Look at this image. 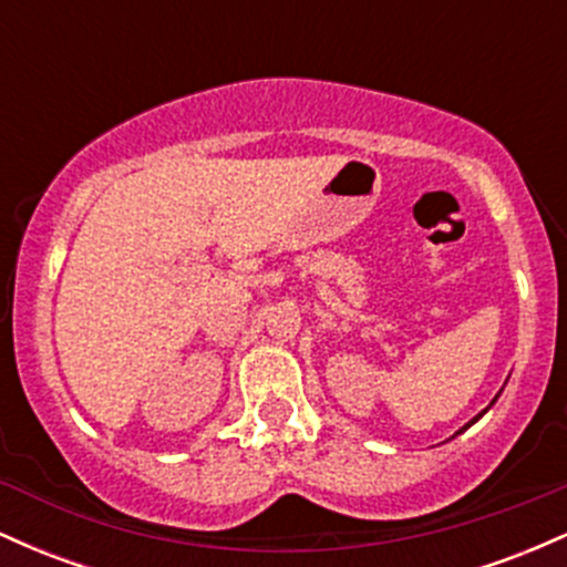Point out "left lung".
Segmentation results:
<instances>
[{"instance_id": "obj_1", "label": "left lung", "mask_w": 567, "mask_h": 567, "mask_svg": "<svg viewBox=\"0 0 567 567\" xmlns=\"http://www.w3.org/2000/svg\"><path fill=\"white\" fill-rule=\"evenodd\" d=\"M498 394H501V392H498ZM498 394H496V396H493V402H491V405H487V408H485V410H483V413H477V415H474V419H472V421H470V424H466V426H461V429H458V432H455V434H461V432H466V429H470V426H472V424H477V421H480V419H483V415H485V413H487V410H491V408H493V405H496V400H498ZM455 434H453V437H455Z\"/></svg>"}]
</instances>
